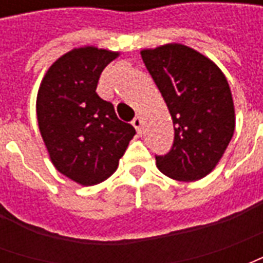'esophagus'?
Returning <instances> with one entry per match:
<instances>
[{
    "mask_svg": "<svg viewBox=\"0 0 263 263\" xmlns=\"http://www.w3.org/2000/svg\"><path fill=\"white\" fill-rule=\"evenodd\" d=\"M142 118L141 117H135L134 120H132V125L135 126V129H137V132L141 135L142 134Z\"/></svg>",
    "mask_w": 263,
    "mask_h": 263,
    "instance_id": "34e87169",
    "label": "esophagus"
}]
</instances>
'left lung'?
I'll return each mask as SVG.
<instances>
[{
    "instance_id": "left-lung-1",
    "label": "left lung",
    "mask_w": 263,
    "mask_h": 263,
    "mask_svg": "<svg viewBox=\"0 0 263 263\" xmlns=\"http://www.w3.org/2000/svg\"><path fill=\"white\" fill-rule=\"evenodd\" d=\"M141 56L175 126L171 152L156 156V166L175 180H200L218 165L235 131L226 76L213 60L182 43L143 49Z\"/></svg>"
}]
</instances>
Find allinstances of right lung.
Segmentation results:
<instances>
[{"mask_svg":"<svg viewBox=\"0 0 263 263\" xmlns=\"http://www.w3.org/2000/svg\"><path fill=\"white\" fill-rule=\"evenodd\" d=\"M120 56L96 46L74 48L45 73L36 97L39 131L58 171L81 186L108 179L135 128L96 92L104 67Z\"/></svg>","mask_w":263,"mask_h":263,"instance_id":"add662e5","label":"right lung"}]
</instances>
